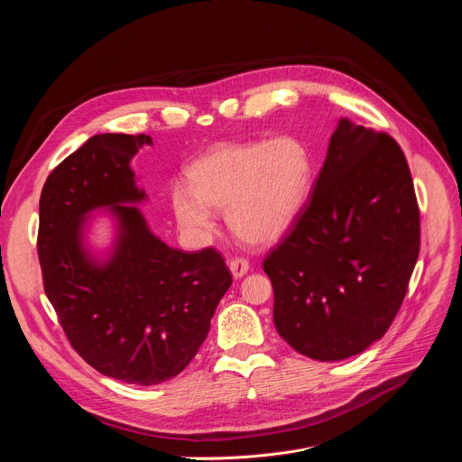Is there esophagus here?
I'll return each instance as SVG.
<instances>
[{
    "label": "esophagus",
    "mask_w": 462,
    "mask_h": 462,
    "mask_svg": "<svg viewBox=\"0 0 462 462\" xmlns=\"http://www.w3.org/2000/svg\"><path fill=\"white\" fill-rule=\"evenodd\" d=\"M228 269H230V273H232V276H234L236 280H241V278L248 273L250 265H248L246 259L236 257V259H230V261H228Z\"/></svg>",
    "instance_id": "1"
}]
</instances>
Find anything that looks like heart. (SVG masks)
Here are the masks:
<instances>
[{
  "instance_id": "heart-1",
  "label": "heart",
  "mask_w": 462,
  "mask_h": 462,
  "mask_svg": "<svg viewBox=\"0 0 462 462\" xmlns=\"http://www.w3.org/2000/svg\"><path fill=\"white\" fill-rule=\"evenodd\" d=\"M188 184H175L171 212L182 234L205 243L216 234L214 210L248 245L280 241L301 216L314 182V155L298 135L225 143L197 159Z\"/></svg>"
}]
</instances>
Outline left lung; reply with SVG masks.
I'll return each instance as SVG.
<instances>
[{
	"label": "left lung",
	"instance_id": "8db88e82",
	"mask_svg": "<svg viewBox=\"0 0 462 462\" xmlns=\"http://www.w3.org/2000/svg\"><path fill=\"white\" fill-rule=\"evenodd\" d=\"M419 246V207L401 146L340 118L309 203L263 261L278 335L319 362L365 351L397 316Z\"/></svg>",
	"mask_w": 462,
	"mask_h": 462
}]
</instances>
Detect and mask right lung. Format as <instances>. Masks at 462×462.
<instances>
[{"instance_id": "right-lung-1", "label": "right lung", "mask_w": 462, "mask_h": 462, "mask_svg": "<svg viewBox=\"0 0 462 462\" xmlns=\"http://www.w3.org/2000/svg\"><path fill=\"white\" fill-rule=\"evenodd\" d=\"M152 144L148 135H95L52 170L40 197L43 289L65 335L98 373L137 385L191 362L232 285L219 252H182L150 230L131 159ZM100 211L114 226L104 251L88 241Z\"/></svg>"}]
</instances>
